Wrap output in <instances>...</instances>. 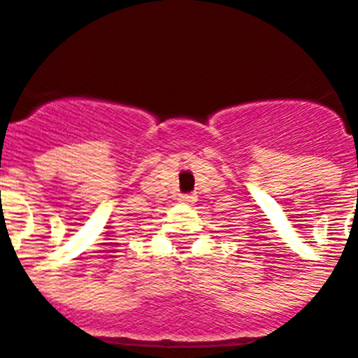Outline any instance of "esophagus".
Masks as SVG:
<instances>
[{"instance_id":"1","label":"esophagus","mask_w":358,"mask_h":358,"mask_svg":"<svg viewBox=\"0 0 358 358\" xmlns=\"http://www.w3.org/2000/svg\"><path fill=\"white\" fill-rule=\"evenodd\" d=\"M179 199H181L182 203H194L196 201V196H194V194H181Z\"/></svg>"}]
</instances>
